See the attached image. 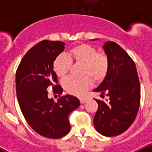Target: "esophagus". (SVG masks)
Here are the masks:
<instances>
[{
  "mask_svg": "<svg viewBox=\"0 0 152 152\" xmlns=\"http://www.w3.org/2000/svg\"><path fill=\"white\" fill-rule=\"evenodd\" d=\"M79 100H80V103H84L86 101H87V98H86V97H80Z\"/></svg>",
  "mask_w": 152,
  "mask_h": 152,
  "instance_id": "obj_1",
  "label": "esophagus"
}]
</instances>
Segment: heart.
I'll return each mask as SVG.
<instances>
[{"label": "heart", "instance_id": "b5f03b06", "mask_svg": "<svg viewBox=\"0 0 152 152\" xmlns=\"http://www.w3.org/2000/svg\"><path fill=\"white\" fill-rule=\"evenodd\" d=\"M72 62L83 64L80 78L68 77L63 80L64 90L71 94L80 96L84 94L92 85V79L100 82L105 78L110 69V59L104 52H97L93 45L80 44L68 51L67 56L58 55L53 61V69L56 75L64 78L69 72ZM91 77V78L89 77Z\"/></svg>", "mask_w": 152, "mask_h": 152}]
</instances>
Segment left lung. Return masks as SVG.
<instances>
[{
	"label": "left lung",
	"mask_w": 152,
	"mask_h": 152,
	"mask_svg": "<svg viewBox=\"0 0 152 152\" xmlns=\"http://www.w3.org/2000/svg\"><path fill=\"white\" fill-rule=\"evenodd\" d=\"M103 48L110 59V69L94 91L107 93L110 99H95L98 109L94 125L99 133L112 137L126 131L135 120L140 105V82L135 62L122 47L109 41Z\"/></svg>",
	"instance_id": "left-lung-1"
}]
</instances>
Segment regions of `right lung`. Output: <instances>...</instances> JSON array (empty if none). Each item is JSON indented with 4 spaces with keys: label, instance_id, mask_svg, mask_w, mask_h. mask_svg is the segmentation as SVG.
<instances>
[{
    "label": "right lung",
    "instance_id": "right-lung-1",
    "mask_svg": "<svg viewBox=\"0 0 152 152\" xmlns=\"http://www.w3.org/2000/svg\"><path fill=\"white\" fill-rule=\"evenodd\" d=\"M61 41L42 40L23 56L16 72L17 100L24 118L31 128L49 139H59L69 132L68 115L80 106L76 96L65 95L58 101L48 97V88L61 94L53 69V61L64 50Z\"/></svg>",
    "mask_w": 152,
    "mask_h": 152
}]
</instances>
